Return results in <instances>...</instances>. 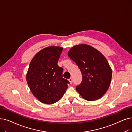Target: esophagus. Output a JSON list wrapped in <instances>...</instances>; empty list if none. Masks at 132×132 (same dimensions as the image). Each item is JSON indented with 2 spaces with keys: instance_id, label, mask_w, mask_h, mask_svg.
Segmentation results:
<instances>
[{
  "instance_id": "obj_1",
  "label": "esophagus",
  "mask_w": 132,
  "mask_h": 132,
  "mask_svg": "<svg viewBox=\"0 0 132 132\" xmlns=\"http://www.w3.org/2000/svg\"><path fill=\"white\" fill-rule=\"evenodd\" d=\"M68 81H69V82L71 84H72L73 83V79L72 78H70V79H68Z\"/></svg>"
}]
</instances>
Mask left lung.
<instances>
[{"label": "left lung", "instance_id": "1", "mask_svg": "<svg viewBox=\"0 0 132 132\" xmlns=\"http://www.w3.org/2000/svg\"><path fill=\"white\" fill-rule=\"evenodd\" d=\"M81 71L82 80L76 90L87 101L100 99L111 84L112 71L104 55L91 46H74L68 52Z\"/></svg>", "mask_w": 132, "mask_h": 132}]
</instances>
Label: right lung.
<instances>
[{
    "label": "right lung",
    "instance_id": "obj_1",
    "mask_svg": "<svg viewBox=\"0 0 132 132\" xmlns=\"http://www.w3.org/2000/svg\"><path fill=\"white\" fill-rule=\"evenodd\" d=\"M63 50L49 46L40 50L32 59L26 81L33 95L41 102L52 104L60 100L69 81L63 78V68L58 61Z\"/></svg>",
    "mask_w": 132,
    "mask_h": 132
}]
</instances>
